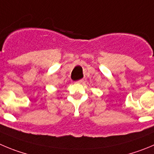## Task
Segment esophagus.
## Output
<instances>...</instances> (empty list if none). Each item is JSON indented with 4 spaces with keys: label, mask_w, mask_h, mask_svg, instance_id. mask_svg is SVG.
<instances>
[{
    "label": "esophagus",
    "mask_w": 154,
    "mask_h": 154,
    "mask_svg": "<svg viewBox=\"0 0 154 154\" xmlns=\"http://www.w3.org/2000/svg\"><path fill=\"white\" fill-rule=\"evenodd\" d=\"M83 81H84V80H79L77 81H76L75 83L76 84H81V83H83Z\"/></svg>",
    "instance_id": "34e87169"
}]
</instances>
